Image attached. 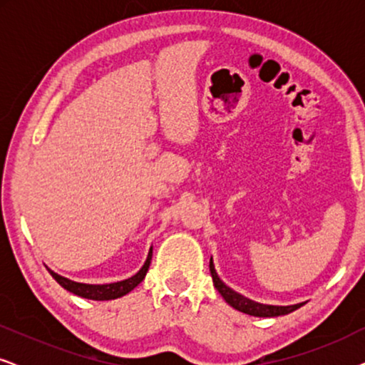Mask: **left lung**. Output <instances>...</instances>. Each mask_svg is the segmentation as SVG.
Returning <instances> with one entry per match:
<instances>
[{
    "mask_svg": "<svg viewBox=\"0 0 365 365\" xmlns=\"http://www.w3.org/2000/svg\"><path fill=\"white\" fill-rule=\"evenodd\" d=\"M209 271H211L214 287H216L219 294L224 297V301H226L231 307L236 309V311L249 314V316H254V317L286 316V314H291L292 311H296V309H299L306 304V302H301V304H294V306H271V304L256 302V301H252V299H247L246 296H242V294L236 292L234 289L226 286V284L221 281V277L217 276L216 269H214L212 257H211V261H209Z\"/></svg>",
    "mask_w": 365,
    "mask_h": 365,
    "instance_id": "obj_1",
    "label": "left lung"
}]
</instances>
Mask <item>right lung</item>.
<instances>
[{
	"label": "right lung",
	"mask_w": 365,
	"mask_h": 365,
	"mask_svg": "<svg viewBox=\"0 0 365 365\" xmlns=\"http://www.w3.org/2000/svg\"><path fill=\"white\" fill-rule=\"evenodd\" d=\"M151 257H153V247L149 249L146 262L143 264V267L134 274V276L124 279V281H118V282H111V284H84V282H76L71 281V279L59 276L54 271L51 272V276L54 277L59 286L66 289V291L73 292L74 296L84 297V299H91V301H111V299H118L126 296L128 292H131L138 284H141V281L146 277V272L149 269V264H151Z\"/></svg>",
	"instance_id": "1"
}]
</instances>
